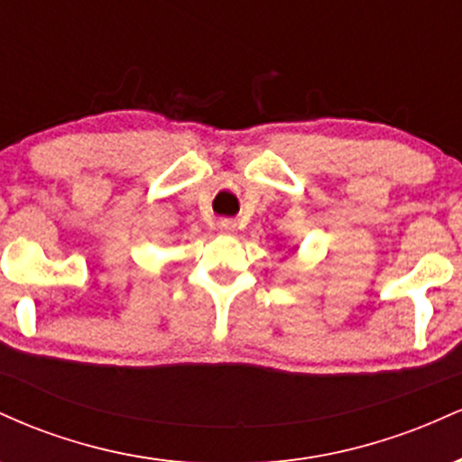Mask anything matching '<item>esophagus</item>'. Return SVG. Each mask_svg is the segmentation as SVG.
I'll return each mask as SVG.
<instances>
[{"mask_svg":"<svg viewBox=\"0 0 462 462\" xmlns=\"http://www.w3.org/2000/svg\"><path fill=\"white\" fill-rule=\"evenodd\" d=\"M217 227H219V230L224 232V235H235V230H236L235 221H230V219H221L219 224H217Z\"/></svg>","mask_w":462,"mask_h":462,"instance_id":"obj_1","label":"esophagus"}]
</instances>
